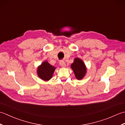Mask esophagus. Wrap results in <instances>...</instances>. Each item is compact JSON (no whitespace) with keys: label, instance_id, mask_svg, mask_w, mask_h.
Instances as JSON below:
<instances>
[{"label":"esophagus","instance_id":"obj_1","mask_svg":"<svg viewBox=\"0 0 125 125\" xmlns=\"http://www.w3.org/2000/svg\"><path fill=\"white\" fill-rule=\"evenodd\" d=\"M60 64L62 67L64 68V67H66V64H65V63L64 62V61H60Z\"/></svg>","mask_w":125,"mask_h":125}]
</instances>
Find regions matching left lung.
I'll list each match as a JSON object with an SVG mask.
<instances>
[{
  "label": "left lung",
  "mask_w": 125,
  "mask_h": 125,
  "mask_svg": "<svg viewBox=\"0 0 125 125\" xmlns=\"http://www.w3.org/2000/svg\"><path fill=\"white\" fill-rule=\"evenodd\" d=\"M77 79H82L85 75L86 69L84 62L78 58H76L71 65Z\"/></svg>",
  "instance_id": "8db88e82"
}]
</instances>
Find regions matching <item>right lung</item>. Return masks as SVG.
Wrapping results in <instances>:
<instances>
[{
  "label": "right lung",
  "instance_id": "right-lung-1",
  "mask_svg": "<svg viewBox=\"0 0 125 125\" xmlns=\"http://www.w3.org/2000/svg\"><path fill=\"white\" fill-rule=\"evenodd\" d=\"M55 68L45 61L38 69L39 77L44 81H48L52 77Z\"/></svg>",
  "mask_w": 125,
  "mask_h": 125
}]
</instances>
